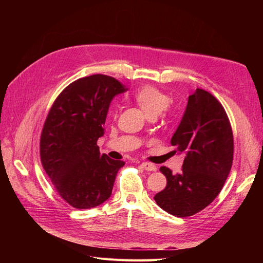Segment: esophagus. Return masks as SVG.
Wrapping results in <instances>:
<instances>
[{"label": "esophagus", "instance_id": "1", "mask_svg": "<svg viewBox=\"0 0 263 263\" xmlns=\"http://www.w3.org/2000/svg\"><path fill=\"white\" fill-rule=\"evenodd\" d=\"M140 165L146 171H156L157 170V166L155 164H153V163H149V162H142Z\"/></svg>", "mask_w": 263, "mask_h": 263}]
</instances>
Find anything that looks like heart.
<instances>
[{
    "label": "heart",
    "instance_id": "b5f03b06",
    "mask_svg": "<svg viewBox=\"0 0 263 263\" xmlns=\"http://www.w3.org/2000/svg\"><path fill=\"white\" fill-rule=\"evenodd\" d=\"M134 100L147 116L159 115L170 103V99L153 85L141 86L135 92Z\"/></svg>",
    "mask_w": 263,
    "mask_h": 263
}]
</instances>
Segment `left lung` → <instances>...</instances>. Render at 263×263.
I'll use <instances>...</instances> for the list:
<instances>
[{"label":"left lung","mask_w":263,"mask_h":263,"mask_svg":"<svg viewBox=\"0 0 263 263\" xmlns=\"http://www.w3.org/2000/svg\"><path fill=\"white\" fill-rule=\"evenodd\" d=\"M183 154L182 171H160L166 186L155 195L158 206L177 217L201 212L219 194L233 164L234 138L224 107L211 93L196 89L171 138Z\"/></svg>","instance_id":"left-lung-1"}]
</instances>
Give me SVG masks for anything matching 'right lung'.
<instances>
[{"label":"right lung","mask_w":263,"mask_h":263,"mask_svg":"<svg viewBox=\"0 0 263 263\" xmlns=\"http://www.w3.org/2000/svg\"><path fill=\"white\" fill-rule=\"evenodd\" d=\"M128 89L116 79L93 74L69 84L54 101L41 137V159L59 195L86 210L108 200L125 162L100 154L110 102Z\"/></svg>","instance_id":"obj_1"}]
</instances>
